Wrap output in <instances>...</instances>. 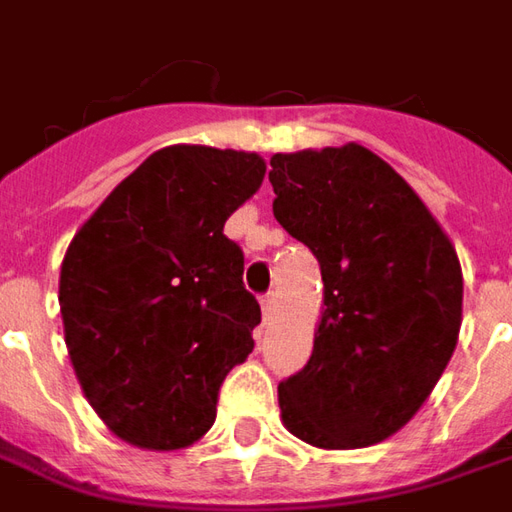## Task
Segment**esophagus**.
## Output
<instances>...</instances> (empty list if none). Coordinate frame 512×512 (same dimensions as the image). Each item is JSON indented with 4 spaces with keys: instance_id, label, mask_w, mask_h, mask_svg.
<instances>
[{
    "instance_id": "obj_1",
    "label": "esophagus",
    "mask_w": 512,
    "mask_h": 512,
    "mask_svg": "<svg viewBox=\"0 0 512 512\" xmlns=\"http://www.w3.org/2000/svg\"><path fill=\"white\" fill-rule=\"evenodd\" d=\"M262 312H264V320H270V317L276 315V295L273 292H267L262 298Z\"/></svg>"
}]
</instances>
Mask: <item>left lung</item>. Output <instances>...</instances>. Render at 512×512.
<instances>
[{
  "instance_id": "obj_1",
  "label": "left lung",
  "mask_w": 512,
  "mask_h": 512,
  "mask_svg": "<svg viewBox=\"0 0 512 512\" xmlns=\"http://www.w3.org/2000/svg\"><path fill=\"white\" fill-rule=\"evenodd\" d=\"M273 214L315 253L312 357L278 384L281 421L317 449H365L421 410L463 323L457 250L424 200L362 144L276 153Z\"/></svg>"
}]
</instances>
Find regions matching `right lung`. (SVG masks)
<instances>
[{
	"mask_svg": "<svg viewBox=\"0 0 512 512\" xmlns=\"http://www.w3.org/2000/svg\"><path fill=\"white\" fill-rule=\"evenodd\" d=\"M264 169L256 153L164 147L102 200L63 256L58 301L77 382L130 446L175 451L203 438L222 379L253 351L262 309L222 228Z\"/></svg>",
	"mask_w": 512,
	"mask_h": 512,
	"instance_id": "add662e5",
	"label": "right lung"
}]
</instances>
